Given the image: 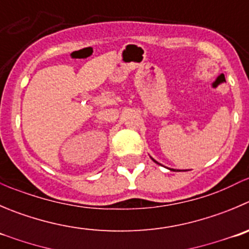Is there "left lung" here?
I'll return each mask as SVG.
<instances>
[{
  "mask_svg": "<svg viewBox=\"0 0 249 249\" xmlns=\"http://www.w3.org/2000/svg\"><path fill=\"white\" fill-rule=\"evenodd\" d=\"M153 160H154V159H153ZM154 161H155V160H154ZM156 162V161H155ZM170 170H171V169H170ZM172 171H175V170H172Z\"/></svg>",
  "mask_w": 249,
  "mask_h": 249,
  "instance_id": "left-lung-1",
  "label": "left lung"
}]
</instances>
